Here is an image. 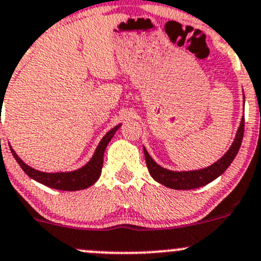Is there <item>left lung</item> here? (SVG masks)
Wrapping results in <instances>:
<instances>
[{
    "label": "left lung",
    "mask_w": 261,
    "mask_h": 261,
    "mask_svg": "<svg viewBox=\"0 0 261 261\" xmlns=\"http://www.w3.org/2000/svg\"><path fill=\"white\" fill-rule=\"evenodd\" d=\"M245 99V97H244ZM245 102V101H244ZM244 128H245V118L241 120L239 130L236 133L235 140H233L232 145L227 150L225 155L217 162L213 163L210 167L203 168L199 170H189V172H173V170L165 169V168L160 167L159 164L152 160L149 152L144 147V154H145V160L147 169H149L150 175L154 178L158 183L163 184V186L168 187L172 189H194L203 187L206 184L211 183L216 178L220 177L221 174L225 173V170L230 167L232 160L238 155L239 149H240L241 143H243L244 138Z\"/></svg>",
    "instance_id": "8db88e82"
}]
</instances>
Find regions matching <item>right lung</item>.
Returning a JSON list of instances; mask_svg holds the SVG:
<instances>
[{
  "label": "right lung",
  "instance_id": "right-lung-1",
  "mask_svg": "<svg viewBox=\"0 0 261 261\" xmlns=\"http://www.w3.org/2000/svg\"><path fill=\"white\" fill-rule=\"evenodd\" d=\"M120 126L121 123L115 126L114 128H111V130L102 138V140L99 141L98 146H97L96 151H94L91 160H89L86 165L80 168V169L73 170V172H40V170H36L34 169V168L29 167L28 164H25V163L17 156V154L15 152V150L12 149L11 146H10V149H11L12 155H14V158L16 159L18 165H20V167L22 168L23 172H25L29 177L33 178L34 180L39 181V183L44 184V186L46 187H50V188L59 189V191H81V189L88 188V187H91L92 184H94L98 180L102 172V165H103L105 150H106L107 145H109V143L111 141V139L114 138L115 133L118 130Z\"/></svg>",
  "mask_w": 261,
  "mask_h": 261
}]
</instances>
